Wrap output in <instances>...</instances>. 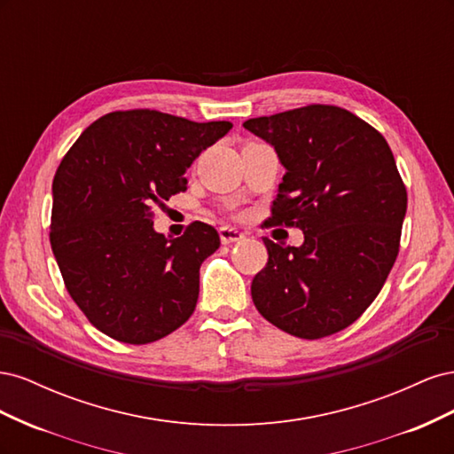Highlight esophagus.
<instances>
[{
    "mask_svg": "<svg viewBox=\"0 0 454 454\" xmlns=\"http://www.w3.org/2000/svg\"><path fill=\"white\" fill-rule=\"evenodd\" d=\"M219 239H222V244L240 242V240H244V232L232 229V227H222L219 229Z\"/></svg>",
    "mask_w": 454,
    "mask_h": 454,
    "instance_id": "obj_1",
    "label": "esophagus"
}]
</instances>
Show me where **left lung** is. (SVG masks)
<instances>
[{"instance_id":"obj_1","label":"left lung","mask_w":454,"mask_h":454,"mask_svg":"<svg viewBox=\"0 0 454 454\" xmlns=\"http://www.w3.org/2000/svg\"><path fill=\"white\" fill-rule=\"evenodd\" d=\"M278 153L286 174L270 225L305 242L263 239L269 261L252 282L265 320L301 339L354 324L373 303L400 252L407 189L382 134L347 109L310 104L244 122Z\"/></svg>"}]
</instances>
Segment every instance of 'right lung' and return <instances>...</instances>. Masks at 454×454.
<instances>
[{
	"label": "right lung",
	"instance_id": "1",
	"mask_svg": "<svg viewBox=\"0 0 454 454\" xmlns=\"http://www.w3.org/2000/svg\"><path fill=\"white\" fill-rule=\"evenodd\" d=\"M231 127L127 109L94 121L64 155L52 180V254L67 294L107 337L147 345L193 314L217 231L195 222L167 239L151 208L187 189L191 162Z\"/></svg>",
	"mask_w": 454,
	"mask_h": 454
}]
</instances>
